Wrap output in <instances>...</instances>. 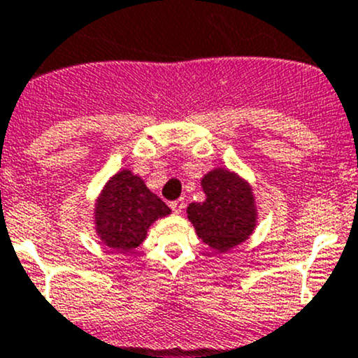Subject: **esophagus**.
<instances>
[{
  "mask_svg": "<svg viewBox=\"0 0 358 358\" xmlns=\"http://www.w3.org/2000/svg\"><path fill=\"white\" fill-rule=\"evenodd\" d=\"M169 208H171V210L175 214H182L183 208H185V202H183L182 199H178V201H173L171 204H169Z\"/></svg>",
  "mask_w": 358,
  "mask_h": 358,
  "instance_id": "esophagus-1",
  "label": "esophagus"
}]
</instances>
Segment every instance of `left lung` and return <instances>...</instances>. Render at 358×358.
<instances>
[{"mask_svg": "<svg viewBox=\"0 0 358 358\" xmlns=\"http://www.w3.org/2000/svg\"><path fill=\"white\" fill-rule=\"evenodd\" d=\"M204 202H192L187 216L199 238L216 252L245 242L257 224V204L250 183L235 171L216 168L201 180Z\"/></svg>", "mask_w": 358, "mask_h": 358, "instance_id": "obj_1", "label": "left lung"}]
</instances>
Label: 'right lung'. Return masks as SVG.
Masks as SVG:
<instances>
[{
  "label": "right lung",
  "instance_id": "obj_1",
  "mask_svg": "<svg viewBox=\"0 0 358 358\" xmlns=\"http://www.w3.org/2000/svg\"><path fill=\"white\" fill-rule=\"evenodd\" d=\"M168 214L171 209L148 189L141 176L120 169L97 195L94 229L104 245L125 254L144 242L154 221Z\"/></svg>",
  "mask_w": 358,
  "mask_h": 358
}]
</instances>
